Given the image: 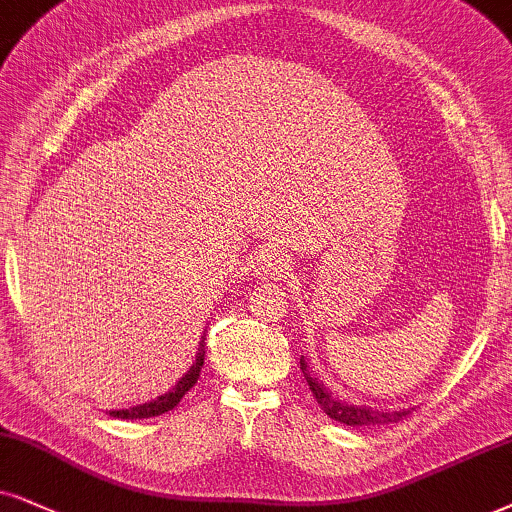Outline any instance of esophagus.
<instances>
[{"instance_id": "esophagus-1", "label": "esophagus", "mask_w": 512, "mask_h": 512, "mask_svg": "<svg viewBox=\"0 0 512 512\" xmlns=\"http://www.w3.org/2000/svg\"><path fill=\"white\" fill-rule=\"evenodd\" d=\"M290 269V257L286 252L278 250H264L257 260V274L262 278H281L286 276Z\"/></svg>"}]
</instances>
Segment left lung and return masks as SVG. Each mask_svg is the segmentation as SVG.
<instances>
[{
  "label": "left lung",
  "instance_id": "8db88e82",
  "mask_svg": "<svg viewBox=\"0 0 512 512\" xmlns=\"http://www.w3.org/2000/svg\"><path fill=\"white\" fill-rule=\"evenodd\" d=\"M300 368H302L304 378H307L309 390L314 392V397H316V401H319L323 413H326L328 418L338 420V423H342V425H352V428H357V425L399 423V420H404L411 413V411H378V409H368V406L345 404V401L331 397V394L326 392V387H323L319 380L312 378V375L307 373V364H304V359H300Z\"/></svg>",
  "mask_w": 512,
  "mask_h": 512
}]
</instances>
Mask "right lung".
Here are the masks:
<instances>
[{"mask_svg": "<svg viewBox=\"0 0 512 512\" xmlns=\"http://www.w3.org/2000/svg\"><path fill=\"white\" fill-rule=\"evenodd\" d=\"M203 359H205V338H203V342H200V347H198L196 364H193V366L189 368V373H186L184 378H181L179 383L174 385L170 392L163 394V397H158L155 401H148V404L132 406V409H122V411H111V416H113V418H125V420H137V418H155V416H163V413L172 411L174 406H177L179 401H181V397H184V394L189 392L191 387L198 383L200 368H203Z\"/></svg>", "mask_w": 512, "mask_h": 512, "instance_id": "1", "label": "right lung"}]
</instances>
